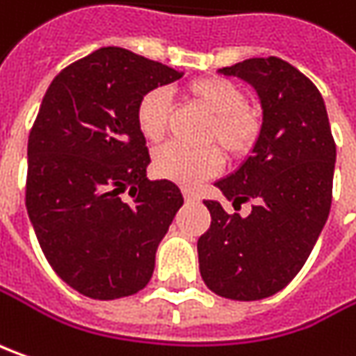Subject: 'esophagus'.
I'll list each match as a JSON object with an SVG mask.
<instances>
[{"instance_id": "esophagus-1", "label": "esophagus", "mask_w": 356, "mask_h": 356, "mask_svg": "<svg viewBox=\"0 0 356 356\" xmlns=\"http://www.w3.org/2000/svg\"><path fill=\"white\" fill-rule=\"evenodd\" d=\"M183 197H185V201L187 202H199V195L197 193H193V191H183Z\"/></svg>"}]
</instances>
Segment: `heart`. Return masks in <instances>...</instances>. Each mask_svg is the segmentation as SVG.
<instances>
[{
  "mask_svg": "<svg viewBox=\"0 0 356 356\" xmlns=\"http://www.w3.org/2000/svg\"><path fill=\"white\" fill-rule=\"evenodd\" d=\"M185 96L213 114L204 141L218 143L232 159H242L256 147L262 136V116L248 104V96L240 84L222 76L197 79L185 86ZM169 114L171 106L163 90L143 94L136 108V124L141 136L152 143L163 140ZM220 167L222 154L216 145L185 147L169 143L154 157L155 173L183 187H195L202 179L216 175Z\"/></svg>",
  "mask_w": 356,
  "mask_h": 356,
  "instance_id": "obj_1",
  "label": "heart"
}]
</instances>
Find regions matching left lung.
Segmentation results:
<instances>
[{"label":"left lung","mask_w":356,"mask_h":356,"mask_svg":"<svg viewBox=\"0 0 356 356\" xmlns=\"http://www.w3.org/2000/svg\"><path fill=\"white\" fill-rule=\"evenodd\" d=\"M258 90L262 136L244 165L215 183L234 211L204 201L211 227L197 242L207 288L220 298L264 300L277 293L307 262L333 199L335 140L321 92L289 63L268 56L222 68Z\"/></svg>","instance_id":"obj_1"}]
</instances>
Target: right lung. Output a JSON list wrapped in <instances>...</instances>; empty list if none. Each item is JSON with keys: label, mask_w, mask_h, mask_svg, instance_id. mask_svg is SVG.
Here are the masks:
<instances>
[{"label": "right lung", "mask_w": 356, "mask_h": 356, "mask_svg": "<svg viewBox=\"0 0 356 356\" xmlns=\"http://www.w3.org/2000/svg\"><path fill=\"white\" fill-rule=\"evenodd\" d=\"M179 76L104 47L63 68L44 94L27 143L25 207L47 262L86 298H126L152 280L183 195L145 177L152 159L136 108Z\"/></svg>", "instance_id": "1"}]
</instances>
